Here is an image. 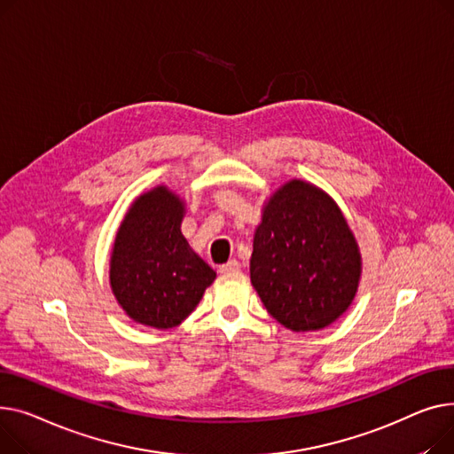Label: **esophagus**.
<instances>
[{"label":"esophagus","mask_w":454,"mask_h":454,"mask_svg":"<svg viewBox=\"0 0 454 454\" xmlns=\"http://www.w3.org/2000/svg\"><path fill=\"white\" fill-rule=\"evenodd\" d=\"M239 270V263L236 260H229L227 263L220 265V273H234Z\"/></svg>","instance_id":"obj_1"}]
</instances>
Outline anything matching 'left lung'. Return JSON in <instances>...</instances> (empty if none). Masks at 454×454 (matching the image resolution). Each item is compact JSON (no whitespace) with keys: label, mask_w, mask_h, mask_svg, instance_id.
<instances>
[{"label":"left lung","mask_w":454,"mask_h":454,"mask_svg":"<svg viewBox=\"0 0 454 454\" xmlns=\"http://www.w3.org/2000/svg\"><path fill=\"white\" fill-rule=\"evenodd\" d=\"M361 277L356 238L337 205L293 179L263 208L253 239L251 284L293 332L321 330L352 304Z\"/></svg>","instance_id":"obj_1"}]
</instances>
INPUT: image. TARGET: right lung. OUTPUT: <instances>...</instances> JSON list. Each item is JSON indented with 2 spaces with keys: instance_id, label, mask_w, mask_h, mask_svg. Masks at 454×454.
Masks as SVG:
<instances>
[{
  "instance_id": "add662e5",
  "label": "right lung",
  "mask_w": 454,
  "mask_h": 454,
  "mask_svg": "<svg viewBox=\"0 0 454 454\" xmlns=\"http://www.w3.org/2000/svg\"><path fill=\"white\" fill-rule=\"evenodd\" d=\"M183 201L165 186L143 194L117 232L110 282L136 323L168 330L181 325L215 282L181 234Z\"/></svg>"
}]
</instances>
